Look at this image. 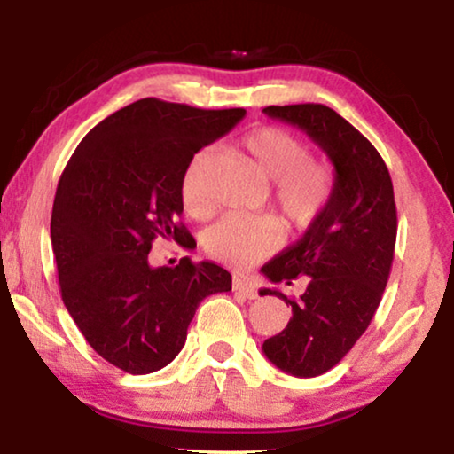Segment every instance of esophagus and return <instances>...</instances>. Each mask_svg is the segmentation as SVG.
<instances>
[{"label":"esophagus","instance_id":"obj_1","mask_svg":"<svg viewBox=\"0 0 454 454\" xmlns=\"http://www.w3.org/2000/svg\"><path fill=\"white\" fill-rule=\"evenodd\" d=\"M233 291H235V294L246 295L247 300H256V297H258V287L252 281H247V278L235 277L233 278Z\"/></svg>","mask_w":454,"mask_h":454}]
</instances>
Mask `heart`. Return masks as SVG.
Listing matches in <instances>:
<instances>
[{"mask_svg":"<svg viewBox=\"0 0 454 454\" xmlns=\"http://www.w3.org/2000/svg\"><path fill=\"white\" fill-rule=\"evenodd\" d=\"M241 146L272 182V194L285 221L294 227H308L316 221L333 194V169L320 160L308 159L306 142L277 126H262L247 132ZM208 151L196 153L182 177V202L194 219L208 215L202 196V173ZM283 229L270 215H227L204 235V247L215 260L247 266L270 254L281 244Z\"/></svg>","mask_w":454,"mask_h":454,"instance_id":"obj_1","label":"heart"}]
</instances>
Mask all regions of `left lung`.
<instances>
[{
  "instance_id": "1",
  "label": "left lung",
  "mask_w": 454,
  "mask_h": 454,
  "mask_svg": "<svg viewBox=\"0 0 454 454\" xmlns=\"http://www.w3.org/2000/svg\"><path fill=\"white\" fill-rule=\"evenodd\" d=\"M316 142L334 167L331 200L306 233L264 264L270 283L309 277L291 306L287 326L262 345L264 356L297 378L337 365L374 318L387 287L396 241V207L390 173L372 142L326 105L303 103L262 109Z\"/></svg>"
}]
</instances>
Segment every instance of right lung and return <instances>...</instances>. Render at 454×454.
Instances as JSON below:
<instances>
[{"label":"right lung","instance_id":"add662e5","mask_svg":"<svg viewBox=\"0 0 454 454\" xmlns=\"http://www.w3.org/2000/svg\"><path fill=\"white\" fill-rule=\"evenodd\" d=\"M244 115L140 98L97 123L61 173L51 215L61 300L92 349L128 374L171 364L204 297L231 291L219 264L151 266L148 252L154 239L194 241L179 223L184 171Z\"/></svg>","mask_w":454,"mask_h":454}]
</instances>
